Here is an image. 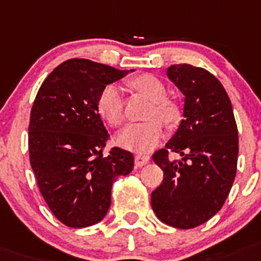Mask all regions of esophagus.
<instances>
[{
	"label": "esophagus",
	"mask_w": 261,
	"mask_h": 261,
	"mask_svg": "<svg viewBox=\"0 0 261 261\" xmlns=\"http://www.w3.org/2000/svg\"><path fill=\"white\" fill-rule=\"evenodd\" d=\"M150 162V155H146V154H142V152H138L135 155V166L137 167H142L144 164H147Z\"/></svg>",
	"instance_id": "obj_1"
}]
</instances>
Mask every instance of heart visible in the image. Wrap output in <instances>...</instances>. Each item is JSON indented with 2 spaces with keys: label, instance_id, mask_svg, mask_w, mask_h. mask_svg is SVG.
<instances>
[{
  "label": "heart",
  "instance_id": "heart-1",
  "mask_svg": "<svg viewBox=\"0 0 261 261\" xmlns=\"http://www.w3.org/2000/svg\"><path fill=\"white\" fill-rule=\"evenodd\" d=\"M128 83L135 91L143 94L144 97L154 102V109L150 114L151 118L158 117L167 126H172L178 122L180 115L178 106L166 98L167 90L161 80L151 74H143L130 80ZM98 111L100 117L110 126L119 127L123 124L126 115L119 87L109 85L102 90L98 98ZM160 121L155 118L143 123H133L127 126L118 135V143L135 151H147L155 147L164 137L163 124Z\"/></svg>",
  "mask_w": 261,
  "mask_h": 261
}]
</instances>
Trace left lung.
Here are the masks:
<instances>
[{
	"instance_id": "8db88e82",
	"label": "left lung",
	"mask_w": 261,
	"mask_h": 261,
	"mask_svg": "<svg viewBox=\"0 0 261 261\" xmlns=\"http://www.w3.org/2000/svg\"><path fill=\"white\" fill-rule=\"evenodd\" d=\"M167 76L185 95L183 119L166 148L152 155L164 176L151 205L161 222L188 229L210 220L231 191L238 126L228 94L210 71L183 63L167 67ZM170 149L181 154L180 161H169Z\"/></svg>"
}]
</instances>
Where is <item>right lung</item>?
I'll list each match as a JSON object with an SVG mask.
<instances>
[{
	"label": "right lung",
	"mask_w": 261,
	"mask_h": 261,
	"mask_svg": "<svg viewBox=\"0 0 261 261\" xmlns=\"http://www.w3.org/2000/svg\"><path fill=\"white\" fill-rule=\"evenodd\" d=\"M134 70H118L83 58L65 61L47 75L30 113L29 154L39 191L61 223L97 224L111 204V187L130 174V151L111 148L98 111L102 90Z\"/></svg>",
	"instance_id": "add662e5"
}]
</instances>
